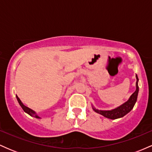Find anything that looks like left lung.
Here are the masks:
<instances>
[{
	"label": "left lung",
	"instance_id": "obj_1",
	"mask_svg": "<svg viewBox=\"0 0 152 152\" xmlns=\"http://www.w3.org/2000/svg\"><path fill=\"white\" fill-rule=\"evenodd\" d=\"M136 78H137V83H136V91L132 94L130 96L129 99L125 102L124 104H122L121 106H118L116 109L110 110V111H102V110L96 109L95 108H93L94 111H96L98 114H100L104 117L110 118V119H116V118L123 117L126 114L134 108V104L137 100V96L139 93V86H138V81H139V78H138L137 75H136Z\"/></svg>",
	"mask_w": 152,
	"mask_h": 152
}]
</instances>
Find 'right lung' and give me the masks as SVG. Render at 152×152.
Returning <instances> with one entry per match:
<instances>
[{
	"label": "right lung",
	"instance_id": "add662e5",
	"mask_svg": "<svg viewBox=\"0 0 152 152\" xmlns=\"http://www.w3.org/2000/svg\"><path fill=\"white\" fill-rule=\"evenodd\" d=\"M16 98H17V100H18V102L19 103V104H20V106H21V108L23 109V111H25L26 113H27L28 114L30 115L31 116H34V117H36V118H40L39 116H38V115L36 114V112H35L34 111H33L32 109H29L28 107H27V106H26L25 105H23V103L21 102V101L20 100V99H19L18 97L17 96H16Z\"/></svg>",
	"mask_w": 152,
	"mask_h": 152
}]
</instances>
